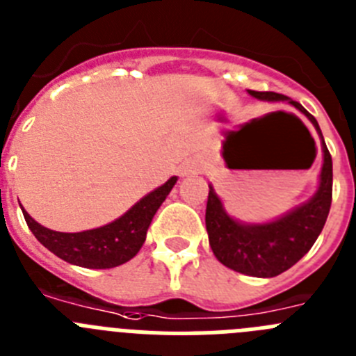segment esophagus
<instances>
[{
	"label": "esophagus",
	"mask_w": 356,
	"mask_h": 356,
	"mask_svg": "<svg viewBox=\"0 0 356 356\" xmlns=\"http://www.w3.org/2000/svg\"><path fill=\"white\" fill-rule=\"evenodd\" d=\"M181 175H191V172H200L201 171V163L200 162H187L181 165Z\"/></svg>",
	"instance_id": "1"
}]
</instances>
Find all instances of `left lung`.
<instances>
[{
    "mask_svg": "<svg viewBox=\"0 0 356 356\" xmlns=\"http://www.w3.org/2000/svg\"><path fill=\"white\" fill-rule=\"evenodd\" d=\"M250 94L257 99H266V102H289L296 108L301 110L312 121L317 134L321 135L323 153H325L319 191L316 196L287 216L280 217L273 222H266V225H242L232 219L222 209L221 200L210 187L205 222L210 248L217 260L222 266L242 275L273 278L291 269L298 260L303 259L323 232L330 207H332V155L326 147L316 118L308 114L300 103L292 102L287 96L278 92L250 90Z\"/></svg>",
    "mask_w": 356,
    "mask_h": 356,
    "instance_id": "obj_1",
    "label": "left lung"
}]
</instances>
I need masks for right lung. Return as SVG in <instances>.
<instances>
[{
	"label": "right lung",
	"mask_w": 356,
	"mask_h": 356,
	"mask_svg": "<svg viewBox=\"0 0 356 356\" xmlns=\"http://www.w3.org/2000/svg\"><path fill=\"white\" fill-rule=\"evenodd\" d=\"M176 180L178 178L172 176L162 187L155 188L139 203H135L124 216L102 228L78 232V234L53 232L40 226L35 219H31L26 210H23L24 221L37 241L55 253L58 259L87 269H110L128 262L139 253L146 241L151 219L171 193Z\"/></svg>",
	"instance_id": "add662e5"
}]
</instances>
